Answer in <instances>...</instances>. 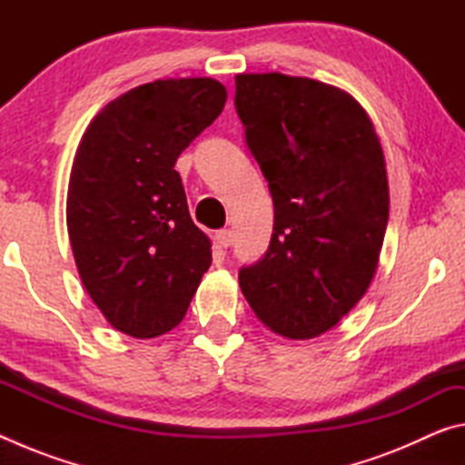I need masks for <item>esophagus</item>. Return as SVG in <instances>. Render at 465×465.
I'll list each match as a JSON object with an SVG mask.
<instances>
[{
	"label": "esophagus",
	"instance_id": "obj_1",
	"mask_svg": "<svg viewBox=\"0 0 465 465\" xmlns=\"http://www.w3.org/2000/svg\"><path fill=\"white\" fill-rule=\"evenodd\" d=\"M215 242H217L219 246H222V248L232 246V242H233V233H232L230 230H219V232L215 233Z\"/></svg>",
	"mask_w": 465,
	"mask_h": 465
}]
</instances>
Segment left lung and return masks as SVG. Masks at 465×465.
Listing matches in <instances>:
<instances>
[{"label": "left lung", "instance_id": "left-lung-1", "mask_svg": "<svg viewBox=\"0 0 465 465\" xmlns=\"http://www.w3.org/2000/svg\"><path fill=\"white\" fill-rule=\"evenodd\" d=\"M235 110L274 204L269 250L240 269L242 293L272 332L308 341L355 308L380 262V137L351 94L310 77L235 75Z\"/></svg>", "mask_w": 465, "mask_h": 465}]
</instances>
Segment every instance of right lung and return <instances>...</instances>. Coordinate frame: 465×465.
Instances as JSON below:
<instances>
[{
    "mask_svg": "<svg viewBox=\"0 0 465 465\" xmlns=\"http://www.w3.org/2000/svg\"><path fill=\"white\" fill-rule=\"evenodd\" d=\"M225 100L211 77L143 84L108 102L75 152L67 232L77 272L110 326L133 338L176 328L211 266L174 163Z\"/></svg>",
    "mask_w": 465,
    "mask_h": 465,
    "instance_id": "right-lung-1",
    "label": "right lung"
}]
</instances>
